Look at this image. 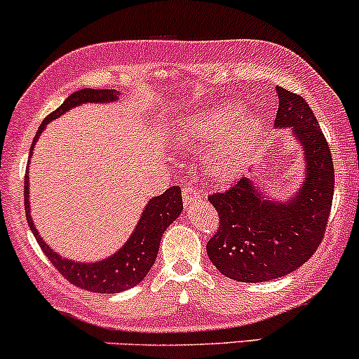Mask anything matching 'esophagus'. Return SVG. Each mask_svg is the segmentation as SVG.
<instances>
[{"instance_id":"esophagus-1","label":"esophagus","mask_w":359,"mask_h":359,"mask_svg":"<svg viewBox=\"0 0 359 359\" xmlns=\"http://www.w3.org/2000/svg\"><path fill=\"white\" fill-rule=\"evenodd\" d=\"M200 198V191L196 190L193 184H184L183 187V200H184V205H190L193 200Z\"/></svg>"}]
</instances>
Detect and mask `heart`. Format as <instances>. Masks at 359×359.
<instances>
[{
	"instance_id": "1",
	"label": "heart",
	"mask_w": 359,
	"mask_h": 359,
	"mask_svg": "<svg viewBox=\"0 0 359 359\" xmlns=\"http://www.w3.org/2000/svg\"><path fill=\"white\" fill-rule=\"evenodd\" d=\"M239 111L237 104H225L219 110L190 116L180 128L178 140L184 147H213L210 163L220 178L236 175L261 127L259 120L239 116Z\"/></svg>"
}]
</instances>
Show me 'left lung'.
<instances>
[{
	"instance_id": "8db88e82",
	"label": "left lung",
	"mask_w": 359,
	"mask_h": 359,
	"mask_svg": "<svg viewBox=\"0 0 359 359\" xmlns=\"http://www.w3.org/2000/svg\"><path fill=\"white\" fill-rule=\"evenodd\" d=\"M275 126L292 127L304 146L307 178L295 198L278 203L259 195L249 178L208 196L219 229L207 244L224 276L261 283L295 271L317 251L327 229L334 196L331 149L309 103L278 86Z\"/></svg>"
}]
</instances>
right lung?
<instances>
[{
  "label": "right lung",
  "instance_id": "obj_1",
  "mask_svg": "<svg viewBox=\"0 0 359 359\" xmlns=\"http://www.w3.org/2000/svg\"><path fill=\"white\" fill-rule=\"evenodd\" d=\"M116 95L118 93L115 90H91V88H84V90L71 93L57 110H54L49 116H46L42 126L39 127L32 149H34L35 140L39 139L40 132L43 130V127L50 120L57 118L64 111H67L72 107H78L81 103L114 102V100H116ZM23 193H25V215L28 225H30V231L34 232L40 249L49 257L52 266L57 269L71 285L93 293H118L140 283L146 278L149 269L152 268V264H154L163 232L169 227V224H172L178 219L181 210H183L181 188L171 187L163 195L154 196V198L149 201L134 233H132L130 239L127 241V244L118 252L107 257V259L98 261V263H74V261L64 259L62 256L55 255L49 245L43 243L34 222H32L30 205H28V169L25 175V191Z\"/></svg>",
  "mask_w": 359,
  "mask_h": 359
}]
</instances>
